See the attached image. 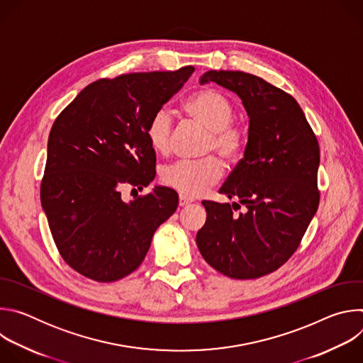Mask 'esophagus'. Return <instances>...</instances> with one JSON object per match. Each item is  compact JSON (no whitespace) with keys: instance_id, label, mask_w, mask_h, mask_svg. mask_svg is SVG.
<instances>
[{"instance_id":"1","label":"esophagus","mask_w":363,"mask_h":363,"mask_svg":"<svg viewBox=\"0 0 363 363\" xmlns=\"http://www.w3.org/2000/svg\"><path fill=\"white\" fill-rule=\"evenodd\" d=\"M191 202H192L191 198H188V196H185V195H179V205H181V206H186V205H189Z\"/></svg>"}]
</instances>
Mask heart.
I'll return each instance as SVG.
<instances>
[{
    "label": "heart",
    "instance_id": "heart-1",
    "mask_svg": "<svg viewBox=\"0 0 363 363\" xmlns=\"http://www.w3.org/2000/svg\"><path fill=\"white\" fill-rule=\"evenodd\" d=\"M184 111L210 130L206 149L216 150L227 162H235L244 152L245 132L233 122L234 108L227 96L214 89H201L184 105ZM149 146L158 153L171 147L172 119L167 109L155 112L145 130ZM224 174L223 162L216 157L199 161H178L161 172L162 182L185 196H198L214 185Z\"/></svg>",
    "mask_w": 363,
    "mask_h": 363
}]
</instances>
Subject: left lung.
I'll return each instance as SVG.
<instances>
[{
    "label": "left lung",
    "instance_id": "left-lung-1",
    "mask_svg": "<svg viewBox=\"0 0 363 363\" xmlns=\"http://www.w3.org/2000/svg\"><path fill=\"white\" fill-rule=\"evenodd\" d=\"M199 82L237 93L250 125L244 158L220 188L238 202L202 201L206 221L196 245L224 276L263 277L293 255L318 211L319 143L296 99L262 77L210 70ZM241 204L245 213L234 215Z\"/></svg>",
    "mask_w": 363,
    "mask_h": 363
}]
</instances>
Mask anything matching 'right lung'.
Listing matches in <instances>:
<instances>
[{
  "instance_id": "add662e5",
  "label": "right lung",
  "mask_w": 363,
  "mask_h": 363,
  "mask_svg": "<svg viewBox=\"0 0 363 363\" xmlns=\"http://www.w3.org/2000/svg\"><path fill=\"white\" fill-rule=\"evenodd\" d=\"M192 73L186 66L100 79L55 121L40 198L60 255L82 276L112 283L135 272L155 231L175 213L171 188L155 186L130 202L121 188L153 181L157 157L146 125Z\"/></svg>"
}]
</instances>
